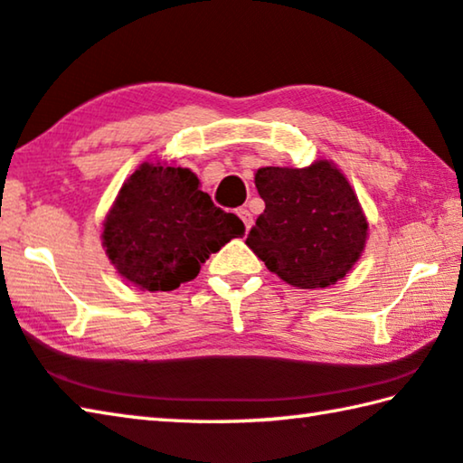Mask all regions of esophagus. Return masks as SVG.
Here are the masks:
<instances>
[{
    "label": "esophagus",
    "mask_w": 463,
    "mask_h": 463,
    "mask_svg": "<svg viewBox=\"0 0 463 463\" xmlns=\"http://www.w3.org/2000/svg\"><path fill=\"white\" fill-rule=\"evenodd\" d=\"M237 214H239V218L242 221V224H245V229L249 231L250 226H253V214H250L247 208H239Z\"/></svg>",
    "instance_id": "1"
}]
</instances>
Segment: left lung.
<instances>
[{
    "mask_svg": "<svg viewBox=\"0 0 463 463\" xmlns=\"http://www.w3.org/2000/svg\"><path fill=\"white\" fill-rule=\"evenodd\" d=\"M265 202L247 247L271 273L300 289L328 288L362 260L367 218L343 171L328 159L308 167H261Z\"/></svg>",
    "mask_w": 463,
    "mask_h": 463,
    "instance_id": "8db88e82",
    "label": "left lung"
}]
</instances>
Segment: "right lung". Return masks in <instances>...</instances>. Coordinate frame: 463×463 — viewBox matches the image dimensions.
<instances>
[{
  "instance_id": "right-lung-1",
  "label": "right lung",
  "mask_w": 463,
  "mask_h": 463,
  "mask_svg": "<svg viewBox=\"0 0 463 463\" xmlns=\"http://www.w3.org/2000/svg\"><path fill=\"white\" fill-rule=\"evenodd\" d=\"M239 216L216 208L187 167L143 163L122 184L101 222V247L132 286L171 292L192 281L231 239L242 237Z\"/></svg>"
}]
</instances>
